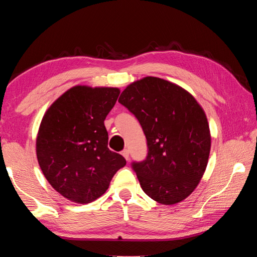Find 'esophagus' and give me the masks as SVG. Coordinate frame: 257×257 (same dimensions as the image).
Instances as JSON below:
<instances>
[{
  "label": "esophagus",
  "mask_w": 257,
  "mask_h": 257,
  "mask_svg": "<svg viewBox=\"0 0 257 257\" xmlns=\"http://www.w3.org/2000/svg\"><path fill=\"white\" fill-rule=\"evenodd\" d=\"M121 154H122V156L125 160H127V161L129 160V151L128 150H123L122 152H121Z\"/></svg>",
  "instance_id": "1"
}]
</instances>
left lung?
I'll return each mask as SVG.
<instances>
[{"mask_svg":"<svg viewBox=\"0 0 257 257\" xmlns=\"http://www.w3.org/2000/svg\"><path fill=\"white\" fill-rule=\"evenodd\" d=\"M119 102L134 113L147 139L146 160L133 163L143 190L162 205L184 201L201 181L211 151L201 104L179 85L151 76L125 87Z\"/></svg>","mask_w":257,"mask_h":257,"instance_id":"left-lung-1","label":"left lung"}]
</instances>
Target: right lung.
<instances>
[{
    "mask_svg": "<svg viewBox=\"0 0 257 257\" xmlns=\"http://www.w3.org/2000/svg\"><path fill=\"white\" fill-rule=\"evenodd\" d=\"M118 87L77 85L51 104L41 121L36 155L43 175L60 195L87 204L107 190L125 165L108 150L104 120L118 99Z\"/></svg>",
    "mask_w": 257,
    "mask_h": 257,
    "instance_id": "1",
    "label": "right lung"
}]
</instances>
